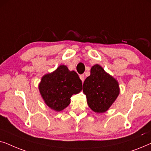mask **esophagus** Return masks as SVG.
I'll return each instance as SVG.
<instances>
[{"label": "esophagus", "mask_w": 151, "mask_h": 151, "mask_svg": "<svg viewBox=\"0 0 151 151\" xmlns=\"http://www.w3.org/2000/svg\"><path fill=\"white\" fill-rule=\"evenodd\" d=\"M84 77H85L84 75H80V80H81L82 83H83L84 81V79H85V78H84Z\"/></svg>", "instance_id": "obj_1"}]
</instances>
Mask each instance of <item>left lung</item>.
Segmentation results:
<instances>
[{
	"instance_id": "8db88e82",
	"label": "left lung",
	"mask_w": 151,
	"mask_h": 151,
	"mask_svg": "<svg viewBox=\"0 0 151 151\" xmlns=\"http://www.w3.org/2000/svg\"><path fill=\"white\" fill-rule=\"evenodd\" d=\"M119 91V83L115 78L98 64L93 66L91 75L83 84V92L93 111L102 113L108 111L118 97Z\"/></svg>"
}]
</instances>
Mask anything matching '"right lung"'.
I'll return each instance as SVG.
<instances>
[{
	"label": "right lung",
	"instance_id": "1",
	"mask_svg": "<svg viewBox=\"0 0 151 151\" xmlns=\"http://www.w3.org/2000/svg\"><path fill=\"white\" fill-rule=\"evenodd\" d=\"M38 88L47 106L59 112L69 106L73 94L81 91L82 84L77 73L63 65L43 76Z\"/></svg>",
	"mask_w": 151,
	"mask_h": 151
}]
</instances>
